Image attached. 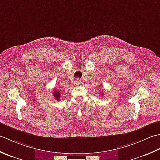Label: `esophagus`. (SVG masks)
<instances>
[{"instance_id":"obj_1","label":"esophagus","mask_w":160,"mask_h":160,"mask_svg":"<svg viewBox=\"0 0 160 160\" xmlns=\"http://www.w3.org/2000/svg\"><path fill=\"white\" fill-rule=\"evenodd\" d=\"M81 83V79H76L75 81H74V83L76 85H79Z\"/></svg>"}]
</instances>
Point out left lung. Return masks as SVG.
Here are the masks:
<instances>
[{
	"label": "left lung",
	"instance_id": "8db88e82",
	"mask_svg": "<svg viewBox=\"0 0 160 160\" xmlns=\"http://www.w3.org/2000/svg\"><path fill=\"white\" fill-rule=\"evenodd\" d=\"M102 93H103V92H102Z\"/></svg>",
	"mask_w": 160,
	"mask_h": 160
}]
</instances>
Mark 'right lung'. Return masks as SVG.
I'll list each match as a JSON object with an SVG mask.
<instances>
[{"instance_id": "obj_1", "label": "right lung", "mask_w": 160, "mask_h": 160, "mask_svg": "<svg viewBox=\"0 0 160 160\" xmlns=\"http://www.w3.org/2000/svg\"><path fill=\"white\" fill-rule=\"evenodd\" d=\"M53 96L54 97V98L56 99L57 101H59L60 99V97H61V93L58 92V90H54L53 91Z\"/></svg>"}]
</instances>
